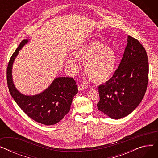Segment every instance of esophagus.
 <instances>
[{
  "label": "esophagus",
  "instance_id": "34e87169",
  "mask_svg": "<svg viewBox=\"0 0 158 158\" xmlns=\"http://www.w3.org/2000/svg\"><path fill=\"white\" fill-rule=\"evenodd\" d=\"M88 88V86H87V85H86L85 84H81V85H80L79 86H78V89H79V91H83V90H85V89H86Z\"/></svg>",
  "mask_w": 158,
  "mask_h": 158
}]
</instances>
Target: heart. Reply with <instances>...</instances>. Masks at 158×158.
Wrapping results in <instances>:
<instances>
[{"mask_svg":"<svg viewBox=\"0 0 158 158\" xmlns=\"http://www.w3.org/2000/svg\"><path fill=\"white\" fill-rule=\"evenodd\" d=\"M78 59L86 62L85 72L89 79L97 82L108 81L114 72L117 56L113 48L100 41H92L81 48L75 53ZM67 65L77 71L78 64L74 58L70 57Z\"/></svg>","mask_w":158,"mask_h":158,"instance_id":"b5f03b06","label":"heart"}]
</instances>
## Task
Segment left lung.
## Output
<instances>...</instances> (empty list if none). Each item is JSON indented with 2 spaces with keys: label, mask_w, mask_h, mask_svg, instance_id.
<instances>
[{
  "label": "left lung",
  "mask_w": 158,
  "mask_h": 158,
  "mask_svg": "<svg viewBox=\"0 0 158 158\" xmlns=\"http://www.w3.org/2000/svg\"><path fill=\"white\" fill-rule=\"evenodd\" d=\"M148 80V61L145 48L130 36L118 68L104 85L98 86V110L113 119L125 117L139 104Z\"/></svg>",
  "instance_id": "8db88e82"
}]
</instances>
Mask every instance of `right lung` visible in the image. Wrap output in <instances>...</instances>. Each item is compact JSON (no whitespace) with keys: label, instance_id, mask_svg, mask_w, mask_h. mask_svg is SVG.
Returning <instances> with one entry per match:
<instances>
[{"label":"right lung","instance_id":"obj_1","mask_svg":"<svg viewBox=\"0 0 158 158\" xmlns=\"http://www.w3.org/2000/svg\"><path fill=\"white\" fill-rule=\"evenodd\" d=\"M27 42L28 40H22L8 63L7 86L15 101L29 117L44 125H54L70 111L72 99L78 92L77 85L72 77H58L40 94L27 96L20 93L13 84L12 66L19 51Z\"/></svg>","mask_w":158,"mask_h":158}]
</instances>
